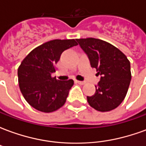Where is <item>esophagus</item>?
<instances>
[{
    "label": "esophagus",
    "instance_id": "esophagus-1",
    "mask_svg": "<svg viewBox=\"0 0 146 146\" xmlns=\"http://www.w3.org/2000/svg\"><path fill=\"white\" fill-rule=\"evenodd\" d=\"M76 82L77 83V84H85L84 81H80V80H76Z\"/></svg>",
    "mask_w": 146,
    "mask_h": 146
}]
</instances>
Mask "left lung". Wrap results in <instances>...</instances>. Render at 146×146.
<instances>
[{"label":"left lung","instance_id":"left-lung-1","mask_svg":"<svg viewBox=\"0 0 146 146\" xmlns=\"http://www.w3.org/2000/svg\"><path fill=\"white\" fill-rule=\"evenodd\" d=\"M88 56L91 66L101 79L95 86V95L88 96V102L95 110L109 112L123 101L131 80V64L122 51L110 43L96 38L76 39Z\"/></svg>","mask_w":146,"mask_h":146}]
</instances>
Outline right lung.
I'll return each instance as SVG.
<instances>
[{"label": "right lung", "mask_w": 146, "mask_h": 146, "mask_svg": "<svg viewBox=\"0 0 146 146\" xmlns=\"http://www.w3.org/2000/svg\"><path fill=\"white\" fill-rule=\"evenodd\" d=\"M78 44L76 40H53L27 54L18 69L19 88L24 98L38 111L51 113L66 101L73 80L61 81L51 76L65 50Z\"/></svg>", "instance_id": "right-lung-1"}]
</instances>
